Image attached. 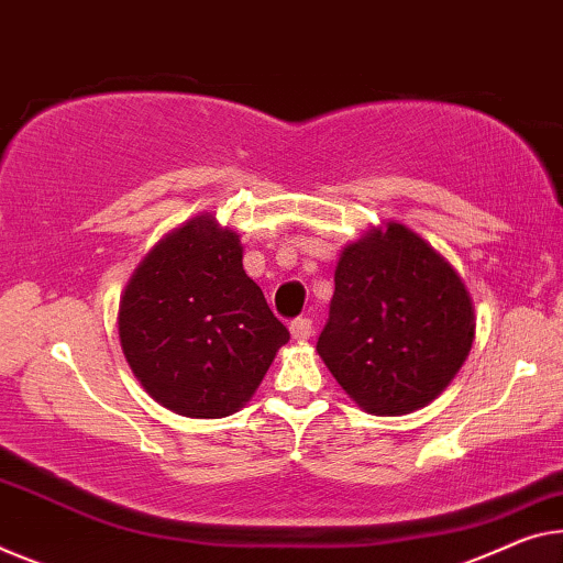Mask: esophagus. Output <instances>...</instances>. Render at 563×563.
<instances>
[{
  "label": "esophagus",
  "instance_id": "1",
  "mask_svg": "<svg viewBox=\"0 0 563 563\" xmlns=\"http://www.w3.org/2000/svg\"><path fill=\"white\" fill-rule=\"evenodd\" d=\"M289 330H291L294 340L305 342V340H309V336H311V330H314V327H311V319H309V317H297V319H294V322H291Z\"/></svg>",
  "mask_w": 563,
  "mask_h": 563
}]
</instances>
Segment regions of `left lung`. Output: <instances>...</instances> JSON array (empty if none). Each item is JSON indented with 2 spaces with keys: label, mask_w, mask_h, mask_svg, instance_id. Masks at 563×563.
Listing matches in <instances>:
<instances>
[{
  "label": "left lung",
  "mask_w": 563,
  "mask_h": 563,
  "mask_svg": "<svg viewBox=\"0 0 563 563\" xmlns=\"http://www.w3.org/2000/svg\"><path fill=\"white\" fill-rule=\"evenodd\" d=\"M473 336L461 276L426 239L390 221L342 252L317 352L362 410L405 415L451 385Z\"/></svg>",
  "instance_id": "obj_1"
}]
</instances>
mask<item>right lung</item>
Here are the masks:
<instances>
[{"label": "right lung", "instance_id": "1", "mask_svg": "<svg viewBox=\"0 0 563 563\" xmlns=\"http://www.w3.org/2000/svg\"><path fill=\"white\" fill-rule=\"evenodd\" d=\"M239 233L203 213L143 258L120 297V347L155 402L227 418L252 400L289 330L246 276Z\"/></svg>", "mask_w": 563, "mask_h": 563}]
</instances>
